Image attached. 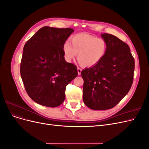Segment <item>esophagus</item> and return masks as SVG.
<instances>
[{"label":"esophagus","instance_id":"obj_1","mask_svg":"<svg viewBox=\"0 0 149 149\" xmlns=\"http://www.w3.org/2000/svg\"><path fill=\"white\" fill-rule=\"evenodd\" d=\"M81 71H82V69L81 68H78V75H80L81 74Z\"/></svg>","mask_w":149,"mask_h":149}]
</instances>
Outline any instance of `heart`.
Segmentation results:
<instances>
[{"label": "heart", "mask_w": 149, "mask_h": 149, "mask_svg": "<svg viewBox=\"0 0 149 149\" xmlns=\"http://www.w3.org/2000/svg\"><path fill=\"white\" fill-rule=\"evenodd\" d=\"M63 50L66 61L71 62L78 53L79 63L83 66L91 67L97 64L105 56L107 43L103 38L81 33L73 36L70 43L65 42Z\"/></svg>", "instance_id": "heart-1"}]
</instances>
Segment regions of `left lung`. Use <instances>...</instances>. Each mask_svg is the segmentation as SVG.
I'll use <instances>...</instances> for the list:
<instances>
[{"label":"left lung","mask_w":149,"mask_h":149,"mask_svg":"<svg viewBox=\"0 0 149 149\" xmlns=\"http://www.w3.org/2000/svg\"><path fill=\"white\" fill-rule=\"evenodd\" d=\"M101 37L107 43L105 56L81 73L84 103L93 110L114 107L128 93L134 80L135 61L128 45L111 34Z\"/></svg>","instance_id":"1"}]
</instances>
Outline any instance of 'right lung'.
<instances>
[{
    "instance_id": "add662e5",
    "label": "right lung",
    "mask_w": 149,
    "mask_h": 149,
    "mask_svg": "<svg viewBox=\"0 0 149 149\" xmlns=\"http://www.w3.org/2000/svg\"><path fill=\"white\" fill-rule=\"evenodd\" d=\"M73 29L43 26L25 44L20 74L26 92L40 105L55 107L63 102L67 84L78 75L67 63L63 47Z\"/></svg>"
}]
</instances>
